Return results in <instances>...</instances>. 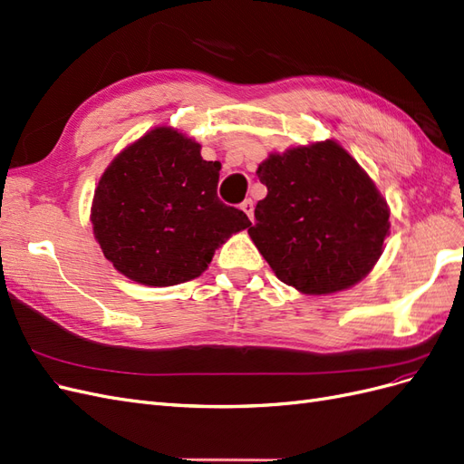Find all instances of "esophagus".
I'll list each match as a JSON object with an SVG mask.
<instances>
[{
	"label": "esophagus",
	"mask_w": 464,
	"mask_h": 464,
	"mask_svg": "<svg viewBox=\"0 0 464 464\" xmlns=\"http://www.w3.org/2000/svg\"><path fill=\"white\" fill-rule=\"evenodd\" d=\"M242 210H244V213L247 215V218H249L251 222L256 220V215H254V210H256V203H254V201H251V199H246V201L242 203Z\"/></svg>",
	"instance_id": "34e87169"
}]
</instances>
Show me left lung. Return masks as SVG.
I'll list each match as a JSON object with an SVG mask.
<instances>
[{"instance_id": "obj_1", "label": "left lung", "mask_w": 464, "mask_h": 464, "mask_svg": "<svg viewBox=\"0 0 464 464\" xmlns=\"http://www.w3.org/2000/svg\"><path fill=\"white\" fill-rule=\"evenodd\" d=\"M256 174L266 198L257 201L247 234L278 280L307 296H327L370 275L391 234V210L341 143L275 150Z\"/></svg>"}]
</instances>
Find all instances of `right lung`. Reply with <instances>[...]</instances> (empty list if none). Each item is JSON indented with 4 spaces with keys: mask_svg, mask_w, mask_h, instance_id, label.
Listing matches in <instances>:
<instances>
[{
    "mask_svg": "<svg viewBox=\"0 0 464 464\" xmlns=\"http://www.w3.org/2000/svg\"><path fill=\"white\" fill-rule=\"evenodd\" d=\"M220 162L172 125H159L106 166L91 205L94 240L114 269L139 285L174 286L201 276L215 251L251 227L217 198Z\"/></svg>",
    "mask_w": 464,
    "mask_h": 464,
    "instance_id": "add662e5",
    "label": "right lung"
}]
</instances>
